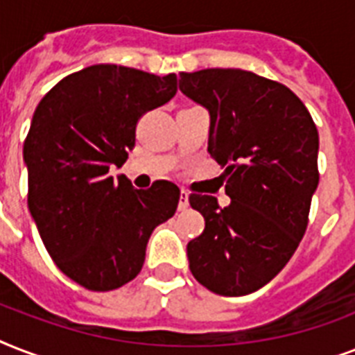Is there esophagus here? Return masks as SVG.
<instances>
[{
  "mask_svg": "<svg viewBox=\"0 0 355 355\" xmlns=\"http://www.w3.org/2000/svg\"><path fill=\"white\" fill-rule=\"evenodd\" d=\"M188 206H189V195L188 191H180V199H178V210L184 211V210H188Z\"/></svg>",
  "mask_w": 355,
  "mask_h": 355,
  "instance_id": "34e87169",
  "label": "esophagus"
}]
</instances>
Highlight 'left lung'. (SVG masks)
I'll list each match as a JSON object with an SVG mask.
<instances>
[{
	"label": "left lung",
	"mask_w": 355,
	"mask_h": 355,
	"mask_svg": "<svg viewBox=\"0 0 355 355\" xmlns=\"http://www.w3.org/2000/svg\"><path fill=\"white\" fill-rule=\"evenodd\" d=\"M184 96L210 112L208 153L225 167L230 197L189 195L205 232L188 243L189 270L206 289L243 297L269 284L308 228L319 184V132L287 86L245 69L180 73Z\"/></svg>",
	"instance_id": "obj_1"
}]
</instances>
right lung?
I'll list each match as a JSON object with an SVG mask.
<instances>
[{"label":"right lung","mask_w":355,"mask_h":355,"mask_svg":"<svg viewBox=\"0 0 355 355\" xmlns=\"http://www.w3.org/2000/svg\"><path fill=\"white\" fill-rule=\"evenodd\" d=\"M175 94V73L96 64L64 77L36 107L24 144L27 205L58 269L90 291L136 278L153 230L177 211L173 182L134 189L108 173L127 162L138 119Z\"/></svg>","instance_id":"right-lung-1"}]
</instances>
